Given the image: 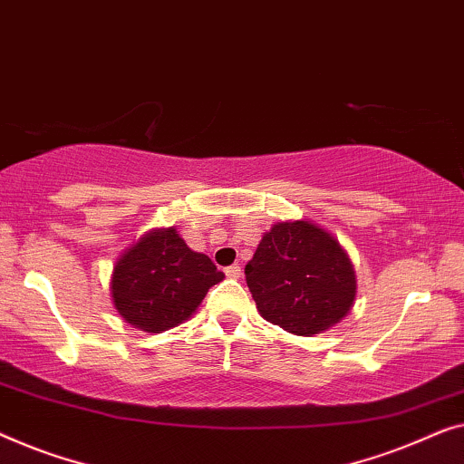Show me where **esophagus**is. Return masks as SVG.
Listing matches in <instances>:
<instances>
[{
  "label": "esophagus",
  "mask_w": 464,
  "mask_h": 464,
  "mask_svg": "<svg viewBox=\"0 0 464 464\" xmlns=\"http://www.w3.org/2000/svg\"><path fill=\"white\" fill-rule=\"evenodd\" d=\"M225 276L229 277V279H239V277H241V266H239V265H231V266H227V269H225Z\"/></svg>",
  "instance_id": "34e87169"
}]
</instances>
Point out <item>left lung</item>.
<instances>
[{"mask_svg":"<svg viewBox=\"0 0 464 464\" xmlns=\"http://www.w3.org/2000/svg\"><path fill=\"white\" fill-rule=\"evenodd\" d=\"M246 282L260 315L296 336L341 324L357 296L347 250L309 218L273 225L246 265Z\"/></svg>","mask_w":464,"mask_h":464,"instance_id":"1","label":"left lung"}]
</instances>
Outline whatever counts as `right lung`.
Returning a JSON list of instances; mask_svg holds the SVG:
<instances>
[{
	"mask_svg": "<svg viewBox=\"0 0 464 464\" xmlns=\"http://www.w3.org/2000/svg\"><path fill=\"white\" fill-rule=\"evenodd\" d=\"M225 273L193 252L174 227L147 231L126 247L111 273V300L123 322L160 334L187 322Z\"/></svg>",
	"mask_w": 464,
	"mask_h": 464,
	"instance_id": "obj_1",
	"label": "right lung"
}]
</instances>
